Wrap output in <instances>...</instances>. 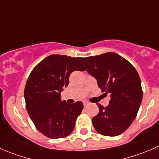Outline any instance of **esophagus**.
<instances>
[{"label": "esophagus", "mask_w": 159, "mask_h": 159, "mask_svg": "<svg viewBox=\"0 0 159 159\" xmlns=\"http://www.w3.org/2000/svg\"><path fill=\"white\" fill-rule=\"evenodd\" d=\"M83 105H84V107L88 106V105H89V102H86V101H84V102H83Z\"/></svg>", "instance_id": "1"}]
</instances>
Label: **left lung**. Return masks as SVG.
Masks as SVG:
<instances>
[{"label":"left lung","instance_id":"8db88e82","mask_svg":"<svg viewBox=\"0 0 159 159\" xmlns=\"http://www.w3.org/2000/svg\"><path fill=\"white\" fill-rule=\"evenodd\" d=\"M79 61L111 97L106 108L97 104L99 112L92 118L94 128L103 135H119L133 122L142 103L143 93L137 70L116 53L79 57Z\"/></svg>","mask_w":159,"mask_h":159}]
</instances>
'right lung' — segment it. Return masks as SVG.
<instances>
[{
	"mask_svg": "<svg viewBox=\"0 0 159 159\" xmlns=\"http://www.w3.org/2000/svg\"><path fill=\"white\" fill-rule=\"evenodd\" d=\"M79 57L52 54L41 61L30 74L25 89L26 108L37 129L50 139L69 135L82 111L83 103L68 104L61 93L75 70H84Z\"/></svg>",
	"mask_w": 159,
	"mask_h": 159,
	"instance_id": "right-lung-1",
	"label": "right lung"
}]
</instances>
